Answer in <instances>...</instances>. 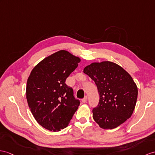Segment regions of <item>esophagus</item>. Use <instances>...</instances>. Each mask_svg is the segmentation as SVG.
<instances>
[{
	"label": "esophagus",
	"mask_w": 155,
	"mask_h": 155,
	"mask_svg": "<svg viewBox=\"0 0 155 155\" xmlns=\"http://www.w3.org/2000/svg\"><path fill=\"white\" fill-rule=\"evenodd\" d=\"M87 97H85L84 99H82V102L84 103H87Z\"/></svg>",
	"instance_id": "1"
}]
</instances>
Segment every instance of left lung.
Here are the masks:
<instances>
[{
	"label": "left lung",
	"instance_id": "8db88e82",
	"mask_svg": "<svg viewBox=\"0 0 155 155\" xmlns=\"http://www.w3.org/2000/svg\"><path fill=\"white\" fill-rule=\"evenodd\" d=\"M84 72L95 81L100 95L93 118L103 129H114L130 118L136 104L138 90L131 75L110 61L93 62Z\"/></svg>",
	"mask_w": 155,
	"mask_h": 155
}]
</instances>
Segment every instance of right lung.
I'll return each mask as SVG.
<instances>
[{
  "label": "right lung",
  "instance_id": "right-lung-1",
  "mask_svg": "<svg viewBox=\"0 0 155 155\" xmlns=\"http://www.w3.org/2000/svg\"><path fill=\"white\" fill-rule=\"evenodd\" d=\"M81 62L66 50L48 56L33 68L26 85V99L36 121L49 131L68 126L80 101L65 81Z\"/></svg>",
  "mask_w": 155,
  "mask_h": 155
}]
</instances>
